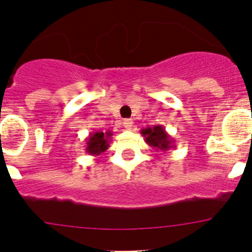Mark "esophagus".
<instances>
[{"label": "esophagus", "instance_id": "34e87169", "mask_svg": "<svg viewBox=\"0 0 252 252\" xmlns=\"http://www.w3.org/2000/svg\"><path fill=\"white\" fill-rule=\"evenodd\" d=\"M123 126H124V128L131 129V126H133V121H131V119H124Z\"/></svg>", "mask_w": 252, "mask_h": 252}]
</instances>
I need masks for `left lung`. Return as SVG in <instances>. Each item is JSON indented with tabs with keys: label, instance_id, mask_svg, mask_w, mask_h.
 I'll use <instances>...</instances> for the list:
<instances>
[{
	"label": "left lung",
	"instance_id": "left-lung-1",
	"mask_svg": "<svg viewBox=\"0 0 252 252\" xmlns=\"http://www.w3.org/2000/svg\"><path fill=\"white\" fill-rule=\"evenodd\" d=\"M141 134L144 136V140L149 146L156 151H168V150L174 149V139L166 131L163 126H147V128L141 129Z\"/></svg>",
	"mask_w": 252,
	"mask_h": 252
}]
</instances>
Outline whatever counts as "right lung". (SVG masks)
<instances>
[{
    "label": "right lung",
    "mask_w": 252,
    "mask_h": 252,
    "mask_svg": "<svg viewBox=\"0 0 252 252\" xmlns=\"http://www.w3.org/2000/svg\"><path fill=\"white\" fill-rule=\"evenodd\" d=\"M111 131H94L86 138L85 151L91 156H98L110 147Z\"/></svg>",
    "instance_id": "1"
}]
</instances>
